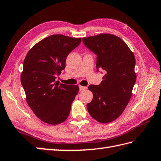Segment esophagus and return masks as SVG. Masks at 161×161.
<instances>
[{
	"mask_svg": "<svg viewBox=\"0 0 161 161\" xmlns=\"http://www.w3.org/2000/svg\"><path fill=\"white\" fill-rule=\"evenodd\" d=\"M79 89L80 91H83V90H85L87 89L86 87H84V86H81V85H80L79 86Z\"/></svg>",
	"mask_w": 161,
	"mask_h": 161,
	"instance_id": "esophagus-1",
	"label": "esophagus"
}]
</instances>
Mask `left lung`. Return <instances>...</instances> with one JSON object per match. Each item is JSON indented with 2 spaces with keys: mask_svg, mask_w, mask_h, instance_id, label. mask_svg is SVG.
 <instances>
[{
  "mask_svg": "<svg viewBox=\"0 0 161 161\" xmlns=\"http://www.w3.org/2000/svg\"><path fill=\"white\" fill-rule=\"evenodd\" d=\"M83 42L97 56V71L105 72L101 84L88 87L93 99L87 110L99 123L112 122L122 114L131 97L136 80L134 55L122 39L113 34L85 37Z\"/></svg>",
  "mask_w": 161,
  "mask_h": 161,
  "instance_id": "8db88e82",
  "label": "left lung"
}]
</instances>
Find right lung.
<instances>
[{
    "label": "right lung",
    "instance_id": "right-lung-1",
    "mask_svg": "<svg viewBox=\"0 0 161 161\" xmlns=\"http://www.w3.org/2000/svg\"><path fill=\"white\" fill-rule=\"evenodd\" d=\"M81 42V38L54 34L45 38L28 52L24 60L20 81L26 101L44 123L58 125L68 117L78 85L55 81L65 69L67 56Z\"/></svg>",
    "mask_w": 161,
    "mask_h": 161
}]
</instances>
